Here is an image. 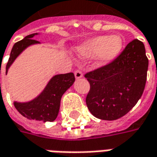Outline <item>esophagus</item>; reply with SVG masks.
Wrapping results in <instances>:
<instances>
[{
  "instance_id": "1",
  "label": "esophagus",
  "mask_w": 157,
  "mask_h": 157,
  "mask_svg": "<svg viewBox=\"0 0 157 157\" xmlns=\"http://www.w3.org/2000/svg\"><path fill=\"white\" fill-rule=\"evenodd\" d=\"M75 76L76 79H80L82 78V76H83V73L81 70H76L75 71Z\"/></svg>"
}]
</instances>
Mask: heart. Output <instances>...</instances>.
Segmentation results:
<instances>
[{
    "mask_svg": "<svg viewBox=\"0 0 157 157\" xmlns=\"http://www.w3.org/2000/svg\"><path fill=\"white\" fill-rule=\"evenodd\" d=\"M124 40L120 36H98L79 45L76 51L82 57L89 58L97 55L101 64L112 61L121 52Z\"/></svg>",
    "mask_w": 157,
    "mask_h": 157,
    "instance_id": "b5f03b06",
    "label": "heart"
}]
</instances>
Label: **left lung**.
<instances>
[{"label":"left lung","instance_id":"left-lung-1","mask_svg":"<svg viewBox=\"0 0 157 157\" xmlns=\"http://www.w3.org/2000/svg\"><path fill=\"white\" fill-rule=\"evenodd\" d=\"M148 64L145 45L134 39L112 62L85 74L90 83L86 102L92 115L115 120L129 112L143 94Z\"/></svg>","mask_w":157,"mask_h":157}]
</instances>
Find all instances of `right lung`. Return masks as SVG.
I'll list each match as a JSON object with an SVG mask.
<instances>
[{
  "mask_svg": "<svg viewBox=\"0 0 157 157\" xmlns=\"http://www.w3.org/2000/svg\"><path fill=\"white\" fill-rule=\"evenodd\" d=\"M37 34L38 33L29 34L13 45L6 64V73H7L8 69L16 58L26 48L32 44H39V41L33 39ZM74 82L75 75L72 72L55 75L50 79L44 90L36 98L28 102H14V106L22 116L29 119L43 122L54 121L58 116L62 95L73 85Z\"/></svg>",
  "mask_w": 157,
  "mask_h": 157,
  "instance_id": "add662e5",
  "label": "right lung"
}]
</instances>
